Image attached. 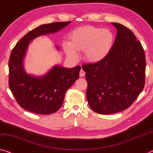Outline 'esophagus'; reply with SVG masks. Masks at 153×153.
Segmentation results:
<instances>
[{"label":"esophagus","mask_w":153,"mask_h":153,"mask_svg":"<svg viewBox=\"0 0 153 153\" xmlns=\"http://www.w3.org/2000/svg\"><path fill=\"white\" fill-rule=\"evenodd\" d=\"M85 76V72L84 71L83 69H81L80 70V72H79V76L80 77H84Z\"/></svg>","instance_id":"obj_1"}]
</instances>
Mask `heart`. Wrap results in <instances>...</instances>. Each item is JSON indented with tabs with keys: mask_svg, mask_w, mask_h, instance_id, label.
Masks as SVG:
<instances>
[{
	"mask_svg": "<svg viewBox=\"0 0 153 153\" xmlns=\"http://www.w3.org/2000/svg\"><path fill=\"white\" fill-rule=\"evenodd\" d=\"M114 43V35L109 29L86 26L74 30L69 42L65 43L63 49L71 58L77 57L76 51L84 52L87 60L97 62L103 59L110 52Z\"/></svg>",
	"mask_w": 153,
	"mask_h": 153,
	"instance_id": "1",
	"label": "heart"
}]
</instances>
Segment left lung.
Instances as JSON below:
<instances>
[{
	"instance_id": "obj_1",
	"label": "left lung",
	"mask_w": 153,
	"mask_h": 153,
	"mask_svg": "<svg viewBox=\"0 0 153 153\" xmlns=\"http://www.w3.org/2000/svg\"><path fill=\"white\" fill-rule=\"evenodd\" d=\"M117 30L108 54L95 63L82 65L88 83L90 107L100 114H110L128 108L145 84L144 51L130 29L111 22Z\"/></svg>"
}]
</instances>
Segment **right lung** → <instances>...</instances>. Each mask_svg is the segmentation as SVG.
Listing matches in <instances>:
<instances>
[{
	"instance_id": "obj_1",
	"label": "right lung",
	"mask_w": 153,
	"mask_h": 153,
	"mask_svg": "<svg viewBox=\"0 0 153 153\" xmlns=\"http://www.w3.org/2000/svg\"><path fill=\"white\" fill-rule=\"evenodd\" d=\"M71 22L43 24L30 30L16 43L9 60V86L17 102L30 112L50 114L63 103L65 94L79 78L81 67L65 68L55 65L45 76L28 74L24 68V58L30 41L46 34L56 33ZM59 50V48L56 46Z\"/></svg>"
}]
</instances>
